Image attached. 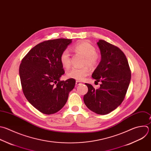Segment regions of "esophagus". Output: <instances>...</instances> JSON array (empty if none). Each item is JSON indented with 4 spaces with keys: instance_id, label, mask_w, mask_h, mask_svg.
Here are the masks:
<instances>
[{
    "instance_id": "34e87169",
    "label": "esophagus",
    "mask_w": 151,
    "mask_h": 151,
    "mask_svg": "<svg viewBox=\"0 0 151 151\" xmlns=\"http://www.w3.org/2000/svg\"><path fill=\"white\" fill-rule=\"evenodd\" d=\"M81 84H82V83L81 82H79L78 81H76V85H81Z\"/></svg>"
}]
</instances>
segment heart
I'll return each mask as SVG.
<instances>
[{"label":"heart","instance_id":"b5f03b06","mask_svg":"<svg viewBox=\"0 0 151 151\" xmlns=\"http://www.w3.org/2000/svg\"><path fill=\"white\" fill-rule=\"evenodd\" d=\"M74 51L85 57L83 65H87L93 67L96 66L99 61V56L96 53L95 48L87 42H81L75 44L73 47ZM60 60L62 66L65 68L70 66V55L69 50L66 49L60 55ZM89 69L85 66L82 68H72L67 72V76L69 78L74 79L78 81H82L89 75Z\"/></svg>","mask_w":151,"mask_h":151}]
</instances>
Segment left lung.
Instances as JSON below:
<instances>
[{
	"instance_id": "8db88e82",
	"label": "left lung",
	"mask_w": 151,
	"mask_h": 151,
	"mask_svg": "<svg viewBox=\"0 0 151 151\" xmlns=\"http://www.w3.org/2000/svg\"><path fill=\"white\" fill-rule=\"evenodd\" d=\"M101 59L92 77L101 82L99 88L85 83L88 92L83 96L86 106L92 111L101 115L110 113L123 102L131 79L127 59L117 47L100 40L97 42Z\"/></svg>"
}]
</instances>
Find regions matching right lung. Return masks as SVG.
I'll return each mask as SVG.
<instances>
[{
    "instance_id": "add662e5",
    "label": "right lung",
    "mask_w": 151,
    "mask_h": 151,
    "mask_svg": "<svg viewBox=\"0 0 151 151\" xmlns=\"http://www.w3.org/2000/svg\"><path fill=\"white\" fill-rule=\"evenodd\" d=\"M72 39L58 38L36 45L23 58L19 66L22 91L28 102L45 114L61 110L74 88L75 80L60 81L65 73L60 55Z\"/></svg>"
}]
</instances>
